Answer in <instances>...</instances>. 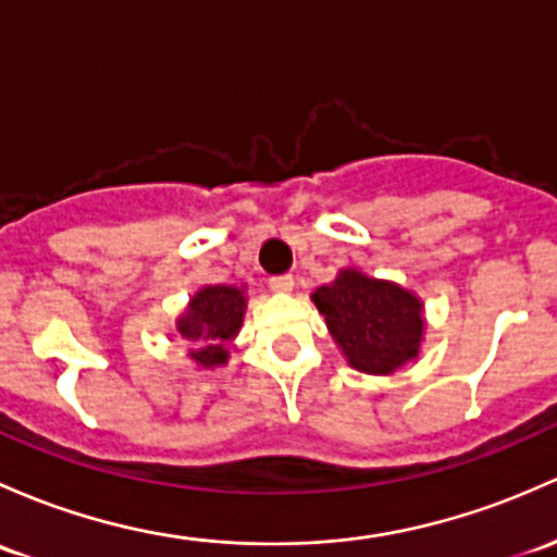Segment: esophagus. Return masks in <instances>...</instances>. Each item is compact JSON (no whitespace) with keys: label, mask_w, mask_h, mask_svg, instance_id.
<instances>
[{"label":"esophagus","mask_w":557,"mask_h":557,"mask_svg":"<svg viewBox=\"0 0 557 557\" xmlns=\"http://www.w3.org/2000/svg\"><path fill=\"white\" fill-rule=\"evenodd\" d=\"M296 285V280L290 277V274H280V277H272L269 280V288L274 290V294H290Z\"/></svg>","instance_id":"esophagus-1"}]
</instances>
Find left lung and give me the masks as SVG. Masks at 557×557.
Returning <instances> with one entry per match:
<instances>
[{"label":"left lung","instance_id":"1","mask_svg":"<svg viewBox=\"0 0 557 557\" xmlns=\"http://www.w3.org/2000/svg\"><path fill=\"white\" fill-rule=\"evenodd\" d=\"M333 342L349 366L371 376H389L419 355L424 304L395 280L347 267L312 294Z\"/></svg>","mask_w":557,"mask_h":557}]
</instances>
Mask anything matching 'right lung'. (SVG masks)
<instances>
[{
  "label": "right lung",
  "mask_w": 557,
  "mask_h": 557,
  "mask_svg": "<svg viewBox=\"0 0 557 557\" xmlns=\"http://www.w3.org/2000/svg\"><path fill=\"white\" fill-rule=\"evenodd\" d=\"M245 288L243 285H205L189 298L186 312L175 320L181 338L189 347V360L200 371H213V368L226 366L230 349L226 344L243 327L245 318Z\"/></svg>",
  "instance_id": "1"
}]
</instances>
